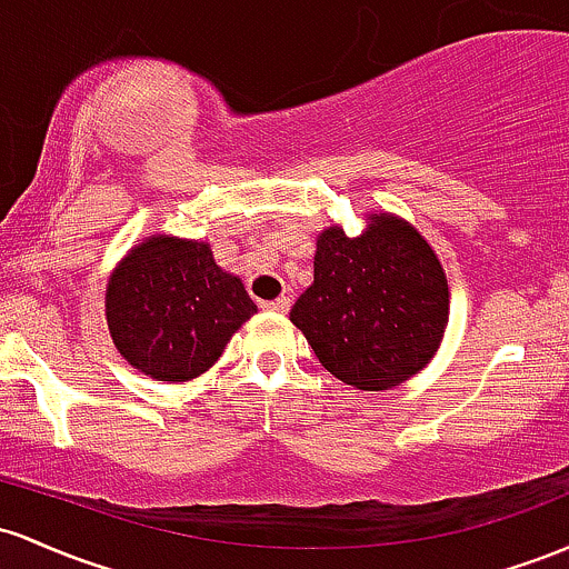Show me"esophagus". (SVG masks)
Returning <instances> with one entry per match:
<instances>
[{
    "mask_svg": "<svg viewBox=\"0 0 569 569\" xmlns=\"http://www.w3.org/2000/svg\"><path fill=\"white\" fill-rule=\"evenodd\" d=\"M260 309L266 311H279V315H287L290 311V298H277V301H263Z\"/></svg>",
    "mask_w": 569,
    "mask_h": 569,
    "instance_id": "34e87169",
    "label": "esophagus"
}]
</instances>
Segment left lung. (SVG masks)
Here are the masks:
<instances>
[{
  "instance_id": "8db88e82",
  "label": "left lung",
  "mask_w": 569,
  "mask_h": 569,
  "mask_svg": "<svg viewBox=\"0 0 569 569\" xmlns=\"http://www.w3.org/2000/svg\"><path fill=\"white\" fill-rule=\"evenodd\" d=\"M336 379L366 392L403 385L436 355L449 322V287L430 244L395 217L360 239L328 228L317 241L315 284L290 311Z\"/></svg>"
}]
</instances>
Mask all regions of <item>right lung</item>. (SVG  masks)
<instances>
[{
    "instance_id": "obj_1",
    "label": "right lung",
    "mask_w": 569,
    "mask_h": 569,
    "mask_svg": "<svg viewBox=\"0 0 569 569\" xmlns=\"http://www.w3.org/2000/svg\"><path fill=\"white\" fill-rule=\"evenodd\" d=\"M258 306L239 279L217 268L201 241L147 239L107 287L114 347L158 381H188L217 362Z\"/></svg>"
}]
</instances>
